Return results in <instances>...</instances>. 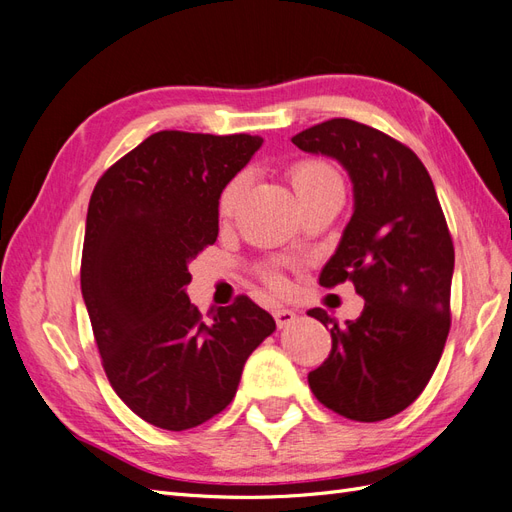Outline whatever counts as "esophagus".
<instances>
[{"label":"esophagus","mask_w":512,"mask_h":512,"mask_svg":"<svg viewBox=\"0 0 512 512\" xmlns=\"http://www.w3.org/2000/svg\"><path fill=\"white\" fill-rule=\"evenodd\" d=\"M273 318H275V322H277V327L286 329L288 324H292L294 320H297V314H294L292 309H286V307H275V309H273Z\"/></svg>","instance_id":"esophagus-1"}]
</instances>
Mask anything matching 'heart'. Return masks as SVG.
Returning <instances> with one entry per match:
<instances>
[{
  "instance_id": "b5f03b06",
  "label": "heart",
  "mask_w": 512,
  "mask_h": 512,
  "mask_svg": "<svg viewBox=\"0 0 512 512\" xmlns=\"http://www.w3.org/2000/svg\"><path fill=\"white\" fill-rule=\"evenodd\" d=\"M288 177L292 183V190L297 194V198H305L309 194H314L318 190L324 188H333V185H342V179L335 173V168L327 162H320V160H303L297 162L290 170H288ZM245 190V177L239 175L232 179L224 192L220 194V215L222 218H230L232 213H235L239 200L243 196ZM277 284V280H273Z\"/></svg>"
}]
</instances>
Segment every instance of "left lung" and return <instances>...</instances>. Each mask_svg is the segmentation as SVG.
<instances>
[{"label": "left lung", "instance_id": "obj_1", "mask_svg": "<svg viewBox=\"0 0 512 512\" xmlns=\"http://www.w3.org/2000/svg\"><path fill=\"white\" fill-rule=\"evenodd\" d=\"M292 143L337 160L352 181V218L320 284L350 280L365 299L361 316L344 324L322 307L307 312L333 339L329 359L309 371V389L350 421H384L423 393L442 356L451 329V232L427 168L395 138L329 119Z\"/></svg>", "mask_w": 512, "mask_h": 512}]
</instances>
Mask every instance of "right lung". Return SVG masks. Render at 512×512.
Masks as SVG:
<instances>
[{
	"label": "right lung",
	"mask_w": 512,
	"mask_h": 512,
	"mask_svg": "<svg viewBox=\"0 0 512 512\" xmlns=\"http://www.w3.org/2000/svg\"><path fill=\"white\" fill-rule=\"evenodd\" d=\"M250 134L162 130L96 183L81 290L108 382L134 414L168 431L203 425L237 393L275 320L239 297L203 320L188 265L218 239L220 194L260 149Z\"/></svg>",
	"instance_id": "obj_1"
}]
</instances>
